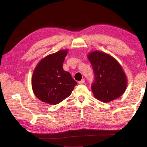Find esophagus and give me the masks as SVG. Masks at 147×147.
Segmentation results:
<instances>
[{"instance_id":"1","label":"esophagus","mask_w":147,"mask_h":147,"mask_svg":"<svg viewBox=\"0 0 147 147\" xmlns=\"http://www.w3.org/2000/svg\"><path fill=\"white\" fill-rule=\"evenodd\" d=\"M84 83V79H82V80L78 82V84H83V83Z\"/></svg>"}]
</instances>
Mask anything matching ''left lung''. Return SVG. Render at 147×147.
Segmentation results:
<instances>
[{
  "mask_svg": "<svg viewBox=\"0 0 147 147\" xmlns=\"http://www.w3.org/2000/svg\"><path fill=\"white\" fill-rule=\"evenodd\" d=\"M88 59L94 72L91 90L95 97L108 102L121 96L126 90L127 79L117 61L100 51L90 53Z\"/></svg>",
  "mask_w": 147,
  "mask_h": 147,
  "instance_id": "left-lung-1",
  "label": "left lung"
}]
</instances>
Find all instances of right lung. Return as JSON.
<instances>
[{
	"mask_svg": "<svg viewBox=\"0 0 147 147\" xmlns=\"http://www.w3.org/2000/svg\"><path fill=\"white\" fill-rule=\"evenodd\" d=\"M67 50H61L42 59L32 77L35 95L42 102L56 105L69 97L77 83L63 69Z\"/></svg>",
	"mask_w": 147,
	"mask_h": 147,
	"instance_id": "1",
	"label": "right lung"
}]
</instances>
